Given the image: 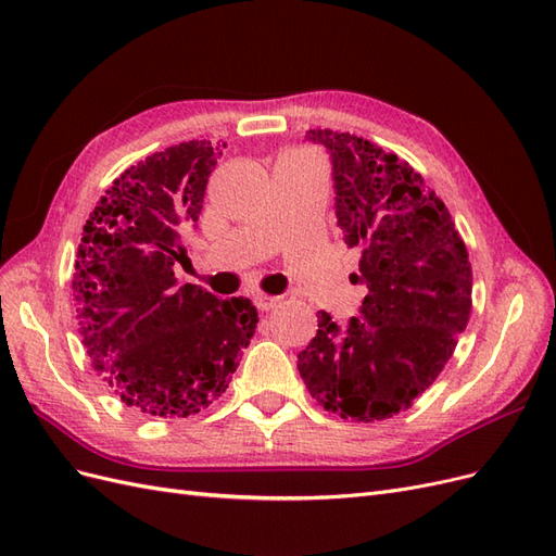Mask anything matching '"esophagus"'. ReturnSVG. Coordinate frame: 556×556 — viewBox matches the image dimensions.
Segmentation results:
<instances>
[{"label":"esophagus","instance_id":"esophagus-1","mask_svg":"<svg viewBox=\"0 0 556 556\" xmlns=\"http://www.w3.org/2000/svg\"><path fill=\"white\" fill-rule=\"evenodd\" d=\"M280 304V299L278 296H268V294H255V306L260 308V311H271V308H276Z\"/></svg>","mask_w":556,"mask_h":556}]
</instances>
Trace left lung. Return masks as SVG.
Instances as JSON below:
<instances>
[{
	"instance_id": "8db88e82",
	"label": "left lung",
	"mask_w": 556,
	"mask_h": 556,
	"mask_svg": "<svg viewBox=\"0 0 556 556\" xmlns=\"http://www.w3.org/2000/svg\"><path fill=\"white\" fill-rule=\"evenodd\" d=\"M331 155L336 220L362 248L368 294L345 325L317 313L299 352L311 396L343 419L374 422L429 390L468 325L473 274L452 215L408 162L348 131L308 129Z\"/></svg>"
}]
</instances>
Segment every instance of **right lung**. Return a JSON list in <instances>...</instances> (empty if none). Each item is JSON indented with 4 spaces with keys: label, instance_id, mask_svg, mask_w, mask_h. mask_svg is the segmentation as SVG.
Returning <instances> with one entry per match:
<instances>
[{
    "label": "right lung",
    "instance_id": "1",
    "mask_svg": "<svg viewBox=\"0 0 556 556\" xmlns=\"http://www.w3.org/2000/svg\"><path fill=\"white\" fill-rule=\"evenodd\" d=\"M220 155L211 141H185L146 157L83 227L72 280L83 345L111 390L148 417L208 408L257 329L250 299H217L174 274L190 262L180 229L199 220Z\"/></svg>",
    "mask_w": 556,
    "mask_h": 556
}]
</instances>
